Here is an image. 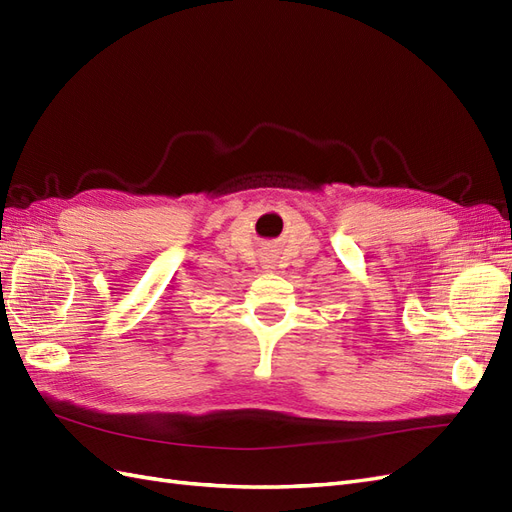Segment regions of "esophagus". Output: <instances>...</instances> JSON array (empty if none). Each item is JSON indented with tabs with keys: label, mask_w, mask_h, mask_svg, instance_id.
<instances>
[{
	"label": "esophagus",
	"mask_w": 512,
	"mask_h": 512,
	"mask_svg": "<svg viewBox=\"0 0 512 512\" xmlns=\"http://www.w3.org/2000/svg\"><path fill=\"white\" fill-rule=\"evenodd\" d=\"M265 262V269H271V260H262Z\"/></svg>",
	"instance_id": "34e87169"
}]
</instances>
